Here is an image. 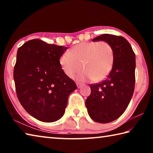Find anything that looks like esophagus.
Returning a JSON list of instances; mask_svg holds the SVG:
<instances>
[{
    "label": "esophagus",
    "mask_w": 153,
    "mask_h": 153,
    "mask_svg": "<svg viewBox=\"0 0 153 153\" xmlns=\"http://www.w3.org/2000/svg\"><path fill=\"white\" fill-rule=\"evenodd\" d=\"M76 84H77V88H81V86H82V83H79V82H76Z\"/></svg>",
    "instance_id": "34e87169"
}]
</instances>
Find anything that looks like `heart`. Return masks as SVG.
<instances>
[{
	"mask_svg": "<svg viewBox=\"0 0 153 153\" xmlns=\"http://www.w3.org/2000/svg\"><path fill=\"white\" fill-rule=\"evenodd\" d=\"M114 59L113 46L108 42H82L62 54L59 64L67 76L74 78L81 70L80 64L82 63L84 71L76 79L80 81L93 79V81L98 82L110 74Z\"/></svg>",
	"mask_w": 153,
	"mask_h": 153,
	"instance_id": "b5f03b06",
	"label": "heart"
}]
</instances>
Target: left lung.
Here are the masks:
<instances>
[{
    "instance_id": "8db88e82",
    "label": "left lung",
    "mask_w": 153,
    "mask_h": 153,
    "mask_svg": "<svg viewBox=\"0 0 153 153\" xmlns=\"http://www.w3.org/2000/svg\"><path fill=\"white\" fill-rule=\"evenodd\" d=\"M100 40L111 44L115 59L107 79L90 84L91 94L86 100V107L92 120L107 123L122 115L132 97L136 56L130 44L122 36L105 33L92 40L94 42Z\"/></svg>"
}]
</instances>
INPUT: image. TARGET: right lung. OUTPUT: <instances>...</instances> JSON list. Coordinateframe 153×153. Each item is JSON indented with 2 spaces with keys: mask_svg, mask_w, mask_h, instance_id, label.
I'll return each mask as SVG.
<instances>
[{
  "mask_svg": "<svg viewBox=\"0 0 153 153\" xmlns=\"http://www.w3.org/2000/svg\"><path fill=\"white\" fill-rule=\"evenodd\" d=\"M67 48L33 39L17 50L13 71L17 98L28 113L43 122L59 120L69 94L77 89L59 64Z\"/></svg>",
  "mask_w": 153,
  "mask_h": 153,
  "instance_id": "right-lung-1",
  "label": "right lung"
}]
</instances>
